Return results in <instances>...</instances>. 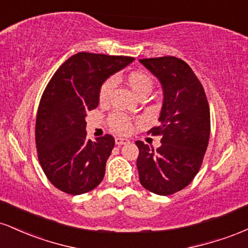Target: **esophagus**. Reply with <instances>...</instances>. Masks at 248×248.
Returning <instances> with one entry per match:
<instances>
[{
  "instance_id": "34e87169",
  "label": "esophagus",
  "mask_w": 248,
  "mask_h": 248,
  "mask_svg": "<svg viewBox=\"0 0 248 248\" xmlns=\"http://www.w3.org/2000/svg\"><path fill=\"white\" fill-rule=\"evenodd\" d=\"M129 140L128 139H124V138H115V143L118 144V146H122V144H128L129 143Z\"/></svg>"
}]
</instances>
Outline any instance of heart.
Segmentation results:
<instances>
[{
	"mask_svg": "<svg viewBox=\"0 0 248 248\" xmlns=\"http://www.w3.org/2000/svg\"><path fill=\"white\" fill-rule=\"evenodd\" d=\"M127 84L136 98L143 94L148 95L152 92L154 86L153 79L150 78V76L144 72H141V71H135V72L129 73L127 76ZM113 86H114L113 79H107L101 85L100 91H99V100L101 102L107 101L113 90ZM110 126L119 133H128L130 130L129 120L122 115L112 116L110 118Z\"/></svg>",
	"mask_w": 248,
	"mask_h": 248,
	"instance_id": "b5f03b06",
	"label": "heart"
}]
</instances>
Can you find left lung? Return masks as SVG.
<instances>
[{"mask_svg": "<svg viewBox=\"0 0 248 248\" xmlns=\"http://www.w3.org/2000/svg\"><path fill=\"white\" fill-rule=\"evenodd\" d=\"M161 82L163 102L157 127L161 146L152 149L136 141L140 183L156 195L184 189L199 171L210 139V108L201 81L191 67L176 57L140 59Z\"/></svg>", "mask_w": 248, "mask_h": 248, "instance_id": "obj_1", "label": "left lung"}]
</instances>
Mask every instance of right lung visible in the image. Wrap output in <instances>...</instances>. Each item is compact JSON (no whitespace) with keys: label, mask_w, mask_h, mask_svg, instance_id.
<instances>
[{"label":"right lung","mask_w":248,"mask_h":248,"mask_svg":"<svg viewBox=\"0 0 248 248\" xmlns=\"http://www.w3.org/2000/svg\"><path fill=\"white\" fill-rule=\"evenodd\" d=\"M134 61L79 52L51 78L37 112L36 147L43 171L57 189L81 195L101 183L115 141L109 134L87 140V112L98 107L105 80Z\"/></svg>","instance_id":"right-lung-1"}]
</instances>
